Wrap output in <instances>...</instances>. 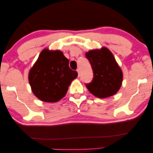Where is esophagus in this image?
<instances>
[{"instance_id":"1","label":"esophagus","mask_w":153,"mask_h":153,"mask_svg":"<svg viewBox=\"0 0 153 153\" xmlns=\"http://www.w3.org/2000/svg\"><path fill=\"white\" fill-rule=\"evenodd\" d=\"M76 71H77V72H78V75H79V76H80V73H81V71H80V69L79 68H78L76 70Z\"/></svg>"}]
</instances>
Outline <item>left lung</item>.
<instances>
[{
    "label": "left lung",
    "mask_w": 153,
    "mask_h": 153,
    "mask_svg": "<svg viewBox=\"0 0 153 153\" xmlns=\"http://www.w3.org/2000/svg\"><path fill=\"white\" fill-rule=\"evenodd\" d=\"M94 72L91 82L85 84L90 93L100 98L112 96L119 91L123 73L113 55L106 47L85 53Z\"/></svg>",
    "instance_id": "1"
}]
</instances>
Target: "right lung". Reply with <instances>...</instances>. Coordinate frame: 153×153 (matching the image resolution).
Returning a JSON list of instances; mask_svg holds the SVG:
<instances>
[{"mask_svg":"<svg viewBox=\"0 0 153 153\" xmlns=\"http://www.w3.org/2000/svg\"><path fill=\"white\" fill-rule=\"evenodd\" d=\"M77 76L62 51L45 49L30 71L28 80L35 96L45 102H56L65 96Z\"/></svg>","mask_w":153,"mask_h":153,"instance_id":"obj_1","label":"right lung"}]
</instances>
